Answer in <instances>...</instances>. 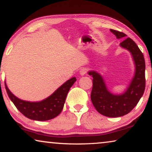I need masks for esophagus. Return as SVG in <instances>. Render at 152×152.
Returning a JSON list of instances; mask_svg holds the SVG:
<instances>
[{
    "instance_id": "obj_1",
    "label": "esophagus",
    "mask_w": 152,
    "mask_h": 152,
    "mask_svg": "<svg viewBox=\"0 0 152 152\" xmlns=\"http://www.w3.org/2000/svg\"><path fill=\"white\" fill-rule=\"evenodd\" d=\"M88 72V69L86 67H83V68H81L80 71V74L81 75H84L86 73Z\"/></svg>"
}]
</instances>
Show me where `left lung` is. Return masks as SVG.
<instances>
[{"instance_id": "left-lung-1", "label": "left lung", "mask_w": 152, "mask_h": 152, "mask_svg": "<svg viewBox=\"0 0 152 152\" xmlns=\"http://www.w3.org/2000/svg\"><path fill=\"white\" fill-rule=\"evenodd\" d=\"M116 38H125L124 33L110 29ZM120 46L131 53L135 64L134 76L126 91L121 94H114L107 90L102 75L96 71H89L92 75V86L91 101L98 113L108 117L124 116L132 110L144 93L145 88V62L142 53L132 39L127 38Z\"/></svg>"}]
</instances>
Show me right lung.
Segmentation results:
<instances>
[{
  "label": "right lung",
  "instance_id": "add662e5",
  "mask_svg": "<svg viewBox=\"0 0 152 152\" xmlns=\"http://www.w3.org/2000/svg\"><path fill=\"white\" fill-rule=\"evenodd\" d=\"M75 81V77L70 79L59 87L49 97L38 102H31L20 99L11 92L7 86L6 83L5 85L9 97L24 116L31 120L43 121L52 119L60 114L64 107L68 92Z\"/></svg>",
  "mask_w": 152,
  "mask_h": 152
}]
</instances>
